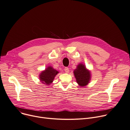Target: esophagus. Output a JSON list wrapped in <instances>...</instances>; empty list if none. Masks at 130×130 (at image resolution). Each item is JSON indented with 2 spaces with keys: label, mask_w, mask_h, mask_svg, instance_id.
<instances>
[{
  "label": "esophagus",
  "mask_w": 130,
  "mask_h": 130,
  "mask_svg": "<svg viewBox=\"0 0 130 130\" xmlns=\"http://www.w3.org/2000/svg\"><path fill=\"white\" fill-rule=\"evenodd\" d=\"M64 70H65V72L67 73L70 72V70H69V68L68 67H65V69H64Z\"/></svg>",
  "instance_id": "1"
}]
</instances>
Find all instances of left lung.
<instances>
[{"instance_id":"left-lung-1","label":"left lung","mask_w":130,"mask_h":130,"mask_svg":"<svg viewBox=\"0 0 130 130\" xmlns=\"http://www.w3.org/2000/svg\"><path fill=\"white\" fill-rule=\"evenodd\" d=\"M77 83L80 86L87 85L90 79V72L86 68L84 65L80 64L74 72Z\"/></svg>"}]
</instances>
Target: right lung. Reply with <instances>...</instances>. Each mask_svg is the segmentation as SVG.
Listing matches in <instances>:
<instances>
[{
	"label": "right lung",
	"instance_id": "1",
	"mask_svg": "<svg viewBox=\"0 0 130 130\" xmlns=\"http://www.w3.org/2000/svg\"><path fill=\"white\" fill-rule=\"evenodd\" d=\"M58 73V71L50 66L47 68L44 71L42 72L40 74V80L43 84L50 85L53 82L55 76Z\"/></svg>",
	"mask_w": 130,
	"mask_h": 130
}]
</instances>
